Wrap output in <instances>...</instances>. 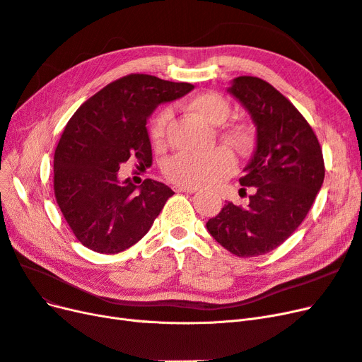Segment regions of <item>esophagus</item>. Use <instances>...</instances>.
I'll list each match as a JSON object with an SVG mask.
<instances>
[{
	"label": "esophagus",
	"instance_id": "34e87169",
	"mask_svg": "<svg viewBox=\"0 0 362 362\" xmlns=\"http://www.w3.org/2000/svg\"><path fill=\"white\" fill-rule=\"evenodd\" d=\"M173 190L177 193H181V192H187V193H196L198 192V189L196 187H185V185H175Z\"/></svg>",
	"mask_w": 362,
	"mask_h": 362
}]
</instances>
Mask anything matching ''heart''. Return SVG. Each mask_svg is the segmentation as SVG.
Masks as SVG:
<instances>
[{
    "instance_id": "b5f03b06",
    "label": "heart",
    "mask_w": 362,
    "mask_h": 362,
    "mask_svg": "<svg viewBox=\"0 0 362 362\" xmlns=\"http://www.w3.org/2000/svg\"><path fill=\"white\" fill-rule=\"evenodd\" d=\"M185 108L210 124L223 122L231 112V105H229L226 98L216 92L194 95L185 104ZM169 120V108H161L149 120V136L157 146L163 145ZM226 136L238 148H245L250 140L249 129L245 125H231L226 129ZM234 169L235 158L233 152L225 146H218L206 152V154L199 156L178 152L163 164L164 177L173 184L185 185V187H202V185L214 184L231 175Z\"/></svg>"
}]
</instances>
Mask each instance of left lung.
Here are the masks:
<instances>
[{
	"label": "left lung",
	"instance_id": "1",
	"mask_svg": "<svg viewBox=\"0 0 362 362\" xmlns=\"http://www.w3.org/2000/svg\"><path fill=\"white\" fill-rule=\"evenodd\" d=\"M229 93L257 125V148L240 178L254 194L246 208L228 202L206 229L231 254L258 257L286 242L311 210L325 180L323 152L306 119L267 81L237 76Z\"/></svg>",
	"mask_w": 362,
	"mask_h": 362
}]
</instances>
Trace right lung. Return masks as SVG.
<instances>
[{
  "label": "right lung",
  "mask_w": 362,
  "mask_h": 362,
  "mask_svg": "<svg viewBox=\"0 0 362 362\" xmlns=\"http://www.w3.org/2000/svg\"><path fill=\"white\" fill-rule=\"evenodd\" d=\"M190 83L148 74L122 76L80 105L63 129L54 154V194L78 242L98 254H117L149 231L173 194L166 184L145 180L139 192L119 184L120 164L152 166L146 119L161 103L189 93Z\"/></svg>",
  "instance_id": "obj_1"
}]
</instances>
